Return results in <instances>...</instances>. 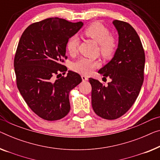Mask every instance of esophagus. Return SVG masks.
<instances>
[{"instance_id": "34e87169", "label": "esophagus", "mask_w": 160, "mask_h": 160, "mask_svg": "<svg viewBox=\"0 0 160 160\" xmlns=\"http://www.w3.org/2000/svg\"><path fill=\"white\" fill-rule=\"evenodd\" d=\"M81 78H82V81H86V80H88V77H87V76H85V75H82V76H81Z\"/></svg>"}]
</instances>
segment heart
Returning <instances> with one entry per match:
<instances>
[{"mask_svg": "<svg viewBox=\"0 0 160 160\" xmlns=\"http://www.w3.org/2000/svg\"><path fill=\"white\" fill-rule=\"evenodd\" d=\"M85 34L100 45V50L104 57H111L114 53L116 48V40L111 37L108 28L103 24L98 22L91 23L85 29ZM79 42V37L77 35H73L68 40L66 48L69 54L71 55L76 54ZM98 65V63L96 61L85 57H81L72 64V68L74 71L78 73L88 75Z\"/></svg>", "mask_w": 160, "mask_h": 160, "instance_id": "b5f03b06", "label": "heart"}]
</instances>
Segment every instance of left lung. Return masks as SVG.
<instances>
[{"mask_svg": "<svg viewBox=\"0 0 160 160\" xmlns=\"http://www.w3.org/2000/svg\"><path fill=\"white\" fill-rule=\"evenodd\" d=\"M113 24L118 34V47L111 60L98 72L111 82L105 86L89 78L93 111L108 120L121 117L134 103L144 82L145 64L144 49L134 28L118 20Z\"/></svg>", "mask_w": 160, "mask_h": 160, "instance_id": "left-lung-1", "label": "left lung"}]
</instances>
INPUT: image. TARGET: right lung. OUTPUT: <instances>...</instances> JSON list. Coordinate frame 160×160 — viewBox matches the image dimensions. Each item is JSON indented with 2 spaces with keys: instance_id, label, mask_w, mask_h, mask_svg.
Wrapping results in <instances>:
<instances>
[{
  "instance_id": "obj_1",
  "label": "right lung",
  "mask_w": 160,
  "mask_h": 160,
  "mask_svg": "<svg viewBox=\"0 0 160 160\" xmlns=\"http://www.w3.org/2000/svg\"><path fill=\"white\" fill-rule=\"evenodd\" d=\"M82 26L81 21L47 18L28 26L19 40L14 58L18 89L28 107L45 120L65 117L70 110L69 92L82 82L79 74L70 70L65 77L54 80L53 76L68 70L62 65L67 42Z\"/></svg>"
}]
</instances>
